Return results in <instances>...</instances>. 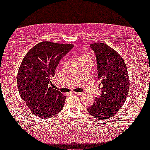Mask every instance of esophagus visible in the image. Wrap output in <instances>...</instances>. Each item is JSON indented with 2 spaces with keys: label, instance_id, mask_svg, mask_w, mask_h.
I'll return each mask as SVG.
<instances>
[{
  "label": "esophagus",
  "instance_id": "34e87169",
  "mask_svg": "<svg viewBox=\"0 0 150 150\" xmlns=\"http://www.w3.org/2000/svg\"><path fill=\"white\" fill-rule=\"evenodd\" d=\"M73 93L75 94H77L79 96H85V93L83 92H73Z\"/></svg>",
  "mask_w": 150,
  "mask_h": 150
}]
</instances>
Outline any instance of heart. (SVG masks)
<instances>
[{"label": "heart", "instance_id": "b5f03b06", "mask_svg": "<svg viewBox=\"0 0 150 150\" xmlns=\"http://www.w3.org/2000/svg\"><path fill=\"white\" fill-rule=\"evenodd\" d=\"M77 59L79 62H81V61H91V57L88 52L83 51V52H81V53L78 54Z\"/></svg>", "mask_w": 150, "mask_h": 150}]
</instances>
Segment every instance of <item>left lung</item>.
Segmentation results:
<instances>
[{"instance_id":"obj_1","label":"left lung","mask_w":150,"mask_h":150,"mask_svg":"<svg viewBox=\"0 0 150 150\" xmlns=\"http://www.w3.org/2000/svg\"><path fill=\"white\" fill-rule=\"evenodd\" d=\"M96 56L98 80L101 94L88 108L90 115L99 120L112 117L123 105L128 95L129 79L125 63L120 54L108 45H90Z\"/></svg>"}]
</instances>
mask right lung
Returning <instances> with one entry per match:
<instances>
[{"instance_id": "1", "label": "right lung", "mask_w": 150, "mask_h": 150, "mask_svg": "<svg viewBox=\"0 0 150 150\" xmlns=\"http://www.w3.org/2000/svg\"><path fill=\"white\" fill-rule=\"evenodd\" d=\"M73 47L71 44L39 42L21 62L17 75L18 92L30 111L39 117H53L63 108L65 96L50 84L59 61Z\"/></svg>"}]
</instances>
